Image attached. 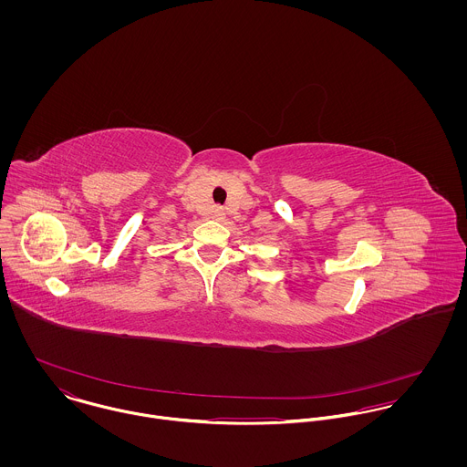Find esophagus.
<instances>
[{
  "label": "esophagus",
  "instance_id": "obj_1",
  "mask_svg": "<svg viewBox=\"0 0 467 467\" xmlns=\"http://www.w3.org/2000/svg\"><path fill=\"white\" fill-rule=\"evenodd\" d=\"M212 217L215 219V221H224V217H226V213H224V210L223 208H213V213H212Z\"/></svg>",
  "mask_w": 467,
  "mask_h": 467
}]
</instances>
